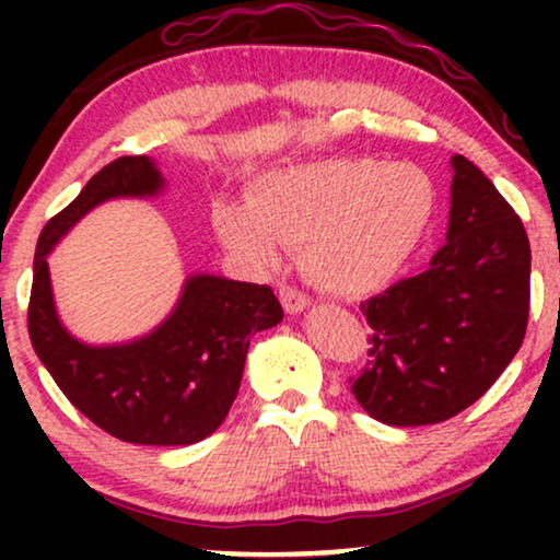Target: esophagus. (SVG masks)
<instances>
[{"mask_svg": "<svg viewBox=\"0 0 560 560\" xmlns=\"http://www.w3.org/2000/svg\"><path fill=\"white\" fill-rule=\"evenodd\" d=\"M279 300H281V305H284L287 313H302L307 305H311V298H307L302 289L292 287V284L279 287Z\"/></svg>", "mask_w": 560, "mask_h": 560, "instance_id": "esophagus-1", "label": "esophagus"}]
</instances>
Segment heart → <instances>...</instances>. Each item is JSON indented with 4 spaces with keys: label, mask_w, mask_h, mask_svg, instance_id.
<instances>
[{
    "label": "heart",
    "mask_w": 560,
    "mask_h": 560,
    "mask_svg": "<svg viewBox=\"0 0 560 560\" xmlns=\"http://www.w3.org/2000/svg\"><path fill=\"white\" fill-rule=\"evenodd\" d=\"M427 171L374 158H334L271 173L249 191V210L218 205L221 242L258 268L279 262V244L300 247L302 271L339 298L389 284L434 218Z\"/></svg>",
    "instance_id": "heart-1"
}]
</instances>
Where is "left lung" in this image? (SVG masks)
<instances>
[{"instance_id": "1", "label": "left lung", "mask_w": 560, "mask_h": 560, "mask_svg": "<svg viewBox=\"0 0 560 560\" xmlns=\"http://www.w3.org/2000/svg\"><path fill=\"white\" fill-rule=\"evenodd\" d=\"M447 242L429 266L361 302L371 350L352 395L376 421L427 427L498 382L529 320V236L490 178L453 158Z\"/></svg>"}]
</instances>
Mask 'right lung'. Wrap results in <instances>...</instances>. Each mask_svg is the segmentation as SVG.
Wrapping results in <instances>:
<instances>
[{"label":"right lung","mask_w":560,"mask_h":560,"mask_svg":"<svg viewBox=\"0 0 560 560\" xmlns=\"http://www.w3.org/2000/svg\"><path fill=\"white\" fill-rule=\"evenodd\" d=\"M160 186L150 158H118L49 218L36 244L28 334L62 395L102 432L133 445H191L226 419L253 334L284 318L273 289L191 276L173 316L150 337L89 347L62 329L49 287L47 253L79 218L110 197L155 195Z\"/></svg>","instance_id":"1"}]
</instances>
